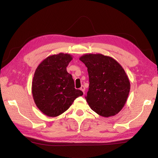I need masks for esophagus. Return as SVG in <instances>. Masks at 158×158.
<instances>
[{"label": "esophagus", "mask_w": 158, "mask_h": 158, "mask_svg": "<svg viewBox=\"0 0 158 158\" xmlns=\"http://www.w3.org/2000/svg\"><path fill=\"white\" fill-rule=\"evenodd\" d=\"M80 90H82V92L84 93V92H85V87L84 86V85H82V86H81V88H80Z\"/></svg>", "instance_id": "obj_1"}]
</instances>
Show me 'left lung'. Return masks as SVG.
Segmentation results:
<instances>
[{
  "label": "left lung",
  "mask_w": 158,
  "mask_h": 158,
  "mask_svg": "<svg viewBox=\"0 0 158 158\" xmlns=\"http://www.w3.org/2000/svg\"><path fill=\"white\" fill-rule=\"evenodd\" d=\"M88 68L89 89L86 102L100 116H114L125 106L130 81L118 62L102 54H85L79 59Z\"/></svg>",
  "instance_id": "obj_1"
}]
</instances>
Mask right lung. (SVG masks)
Returning a JSON list of instances; mask_svg holds the SVG:
<instances>
[{
	"mask_svg": "<svg viewBox=\"0 0 158 158\" xmlns=\"http://www.w3.org/2000/svg\"><path fill=\"white\" fill-rule=\"evenodd\" d=\"M73 60L70 54L52 55L43 60L33 76L31 91L36 106L45 115L55 117L67 110L74 99L83 95L74 88L66 67Z\"/></svg>",
	"mask_w": 158,
	"mask_h": 158,
	"instance_id": "1",
	"label": "right lung"
}]
</instances>
